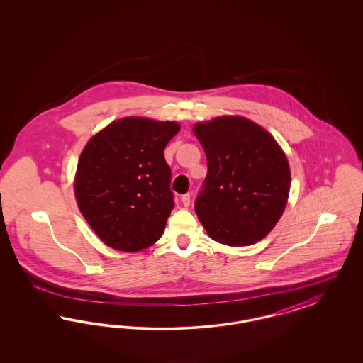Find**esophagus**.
I'll use <instances>...</instances> for the list:
<instances>
[{"label": "esophagus", "instance_id": "obj_1", "mask_svg": "<svg viewBox=\"0 0 363 363\" xmlns=\"http://www.w3.org/2000/svg\"><path fill=\"white\" fill-rule=\"evenodd\" d=\"M181 201H182V204H184V207H189L190 193H186V194H184V196L181 197Z\"/></svg>", "mask_w": 363, "mask_h": 363}]
</instances>
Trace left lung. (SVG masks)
Returning <instances> with one entry per match:
<instances>
[{
  "mask_svg": "<svg viewBox=\"0 0 363 363\" xmlns=\"http://www.w3.org/2000/svg\"><path fill=\"white\" fill-rule=\"evenodd\" d=\"M208 174L194 211L213 241L249 246L271 233L289 201L291 172L275 138L241 116L193 125Z\"/></svg>",
  "mask_w": 363,
  "mask_h": 363,
  "instance_id": "left-lung-1",
  "label": "left lung"
}]
</instances>
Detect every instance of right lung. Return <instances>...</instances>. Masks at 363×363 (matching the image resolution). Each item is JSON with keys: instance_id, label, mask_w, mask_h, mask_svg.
I'll list each match as a JSON object with an SVG mask.
<instances>
[{"instance_id": "right-lung-1", "label": "right lung", "mask_w": 363, "mask_h": 363, "mask_svg": "<svg viewBox=\"0 0 363 363\" xmlns=\"http://www.w3.org/2000/svg\"><path fill=\"white\" fill-rule=\"evenodd\" d=\"M179 129L177 121L132 116L88 140L73 188L82 215L107 246L141 252L162 237L174 208L163 150Z\"/></svg>"}]
</instances>
